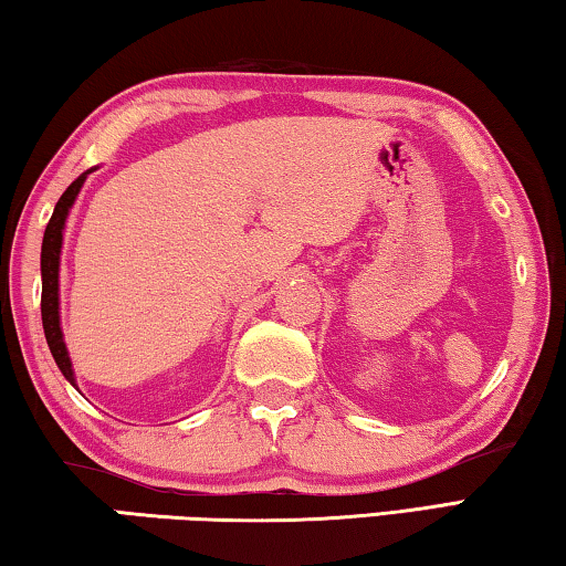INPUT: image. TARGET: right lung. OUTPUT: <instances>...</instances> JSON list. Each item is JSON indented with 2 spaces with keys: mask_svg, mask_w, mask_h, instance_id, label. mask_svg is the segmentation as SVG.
<instances>
[{
  "mask_svg": "<svg viewBox=\"0 0 566 566\" xmlns=\"http://www.w3.org/2000/svg\"><path fill=\"white\" fill-rule=\"evenodd\" d=\"M90 171L76 177L70 187H66L64 195L60 197V202L54 207V214L50 219V224L44 229V239H42V327H44V337L46 344H50V352L60 367L62 375L74 381V369L70 361V352H66L64 344V334L60 327V254H62V234H64V224L66 217H70V209L74 205L76 195L87 179Z\"/></svg>",
  "mask_w": 566,
  "mask_h": 566,
  "instance_id": "add662e5",
  "label": "right lung"
}]
</instances>
